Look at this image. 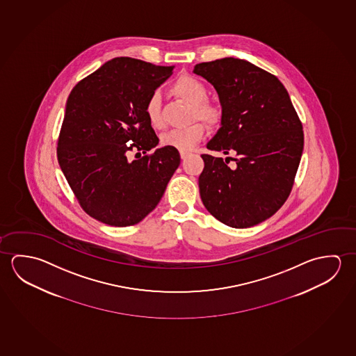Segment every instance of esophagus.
Listing matches in <instances>:
<instances>
[{"label": "esophagus", "instance_id": "34e87169", "mask_svg": "<svg viewBox=\"0 0 356 356\" xmlns=\"http://www.w3.org/2000/svg\"><path fill=\"white\" fill-rule=\"evenodd\" d=\"M190 155H191V154H190V152H180V156H181V159H182V160H185V159L188 158V156H190Z\"/></svg>", "mask_w": 356, "mask_h": 356}]
</instances>
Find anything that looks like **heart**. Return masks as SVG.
Returning a JSON list of instances; mask_svg holds the SVG:
<instances>
[{
  "instance_id": "1",
  "label": "heart",
  "mask_w": 356,
  "mask_h": 356,
  "mask_svg": "<svg viewBox=\"0 0 356 356\" xmlns=\"http://www.w3.org/2000/svg\"><path fill=\"white\" fill-rule=\"evenodd\" d=\"M170 92L172 95H175L176 98L190 104L187 117L188 122L200 119L210 127H217L221 124L223 118L221 105L207 99L209 90L204 83L198 81L197 78L191 76H179L175 82L172 83ZM144 113L152 128L161 130L166 127L160 94L155 92L149 95L144 106ZM204 131L206 129L202 122H193L185 128L170 130L160 138V143L163 146L172 147L180 152H187L191 150L193 146L202 139Z\"/></svg>"
}]
</instances>
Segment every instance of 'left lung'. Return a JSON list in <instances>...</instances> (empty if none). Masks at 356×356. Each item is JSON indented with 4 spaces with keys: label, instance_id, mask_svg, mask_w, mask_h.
Wrapping results in <instances>:
<instances>
[{
    "label": "left lung",
    "instance_id": "obj_1",
    "mask_svg": "<svg viewBox=\"0 0 356 356\" xmlns=\"http://www.w3.org/2000/svg\"><path fill=\"white\" fill-rule=\"evenodd\" d=\"M193 73L215 87L223 111L207 149L234 152L226 160L201 155V200L222 223L252 227L273 216L291 193L303 152L302 122L280 79L247 60L216 59L195 65Z\"/></svg>",
    "mask_w": 356,
    "mask_h": 356
}]
</instances>
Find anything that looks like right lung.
<instances>
[{"mask_svg":"<svg viewBox=\"0 0 356 356\" xmlns=\"http://www.w3.org/2000/svg\"><path fill=\"white\" fill-rule=\"evenodd\" d=\"M140 59L118 57L86 76L72 89L57 158L59 166L88 215L115 227L145 218L163 197L180 154L159 144L144 113L149 95L171 74Z\"/></svg>","mask_w":356,"mask_h":356,"instance_id":"right-lung-1","label":"right lung"}]
</instances>
